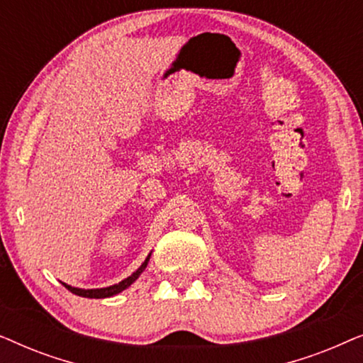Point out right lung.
<instances>
[{"label":"right lung","instance_id":"1","mask_svg":"<svg viewBox=\"0 0 363 363\" xmlns=\"http://www.w3.org/2000/svg\"><path fill=\"white\" fill-rule=\"evenodd\" d=\"M148 259H150V255L147 256V259L142 262V266L138 267V269L133 272L132 276H128L127 279L121 281V282H118V284H113V286H108V287H102V289H79V287L67 286V284H64V282H62V284H64V287H66V289L71 291L72 294L81 296V297H91V299H104V297H112V296L118 294V292H122L123 289H127V287L130 286L132 282H135L137 277L140 276L142 272H143V269H145V267H147Z\"/></svg>","mask_w":363,"mask_h":363}]
</instances>
